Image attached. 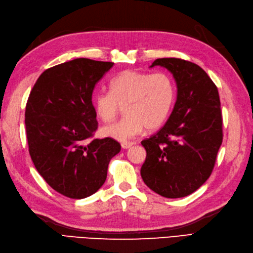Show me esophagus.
<instances>
[{"label": "esophagus", "instance_id": "obj_1", "mask_svg": "<svg viewBox=\"0 0 253 253\" xmlns=\"http://www.w3.org/2000/svg\"><path fill=\"white\" fill-rule=\"evenodd\" d=\"M133 145H134V143H132V142H123V143H121V147L123 149H128V148H131Z\"/></svg>", "mask_w": 253, "mask_h": 253}]
</instances>
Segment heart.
I'll use <instances>...</instances> for the list:
<instances>
[{
	"instance_id": "heart-1",
	"label": "heart",
	"mask_w": 253,
	"mask_h": 253,
	"mask_svg": "<svg viewBox=\"0 0 253 253\" xmlns=\"http://www.w3.org/2000/svg\"><path fill=\"white\" fill-rule=\"evenodd\" d=\"M175 100V84L167 72L123 70L112 78L110 92L94 95L93 105L97 117L111 122L125 106L126 117L119 122L104 126L100 134L119 142L159 128L169 118Z\"/></svg>"
}]
</instances>
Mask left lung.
Here are the masks:
<instances>
[{
	"label": "left lung",
	"mask_w": 253,
	"mask_h": 253,
	"mask_svg": "<svg viewBox=\"0 0 253 253\" xmlns=\"http://www.w3.org/2000/svg\"><path fill=\"white\" fill-rule=\"evenodd\" d=\"M169 70L176 83V102L166 125L142 141L144 183L166 198H182L203 185L214 168L222 144L217 87L198 65L179 58H158L150 68Z\"/></svg>",
	"instance_id": "obj_1"
}]
</instances>
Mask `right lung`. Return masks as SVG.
I'll return each instance as SVG.
<instances>
[{"label":"right lung","mask_w":253,"mask_h":253,"mask_svg":"<svg viewBox=\"0 0 253 253\" xmlns=\"http://www.w3.org/2000/svg\"><path fill=\"white\" fill-rule=\"evenodd\" d=\"M114 63L77 58L39 77L28 98L25 123L36 169L56 192L72 199L95 194L107 177L109 161L121 149L97 128L92 94Z\"/></svg>","instance_id":"right-lung-1"}]
</instances>
